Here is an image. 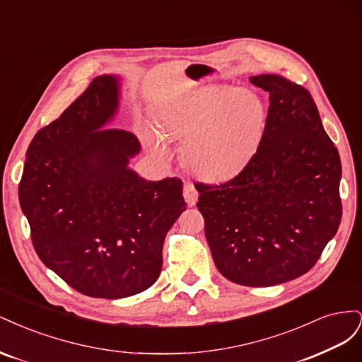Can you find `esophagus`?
I'll use <instances>...</instances> for the list:
<instances>
[{
	"label": "esophagus",
	"mask_w": 362,
	"mask_h": 362,
	"mask_svg": "<svg viewBox=\"0 0 362 362\" xmlns=\"http://www.w3.org/2000/svg\"><path fill=\"white\" fill-rule=\"evenodd\" d=\"M184 199L189 206H193L196 201H198V190L194 189V185L192 182L184 184Z\"/></svg>",
	"instance_id": "34e87169"
}]
</instances>
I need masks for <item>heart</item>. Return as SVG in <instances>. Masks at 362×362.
I'll list each match as a JSON object with an SVG mask.
<instances>
[{
  "label": "heart",
  "instance_id": "obj_1",
  "mask_svg": "<svg viewBox=\"0 0 362 362\" xmlns=\"http://www.w3.org/2000/svg\"><path fill=\"white\" fill-rule=\"evenodd\" d=\"M259 98L237 87L221 86L198 103L161 119L163 133L184 140L182 161L205 180H225L242 170L257 152L266 128ZM161 148L160 140H154Z\"/></svg>",
  "mask_w": 362,
  "mask_h": 362
}]
</instances>
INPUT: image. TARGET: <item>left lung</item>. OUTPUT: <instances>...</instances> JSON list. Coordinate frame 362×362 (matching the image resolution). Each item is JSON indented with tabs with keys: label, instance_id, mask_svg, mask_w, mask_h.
Returning <instances> with one entry per match:
<instances>
[{
	"label": "left lung",
	"instance_id": "8db88e82",
	"mask_svg": "<svg viewBox=\"0 0 362 362\" xmlns=\"http://www.w3.org/2000/svg\"><path fill=\"white\" fill-rule=\"evenodd\" d=\"M269 93L261 144L234 178L194 182L214 264L240 286L305 275L337 234L341 161L311 93L278 74L252 76Z\"/></svg>",
	"mask_w": 362,
	"mask_h": 362
}]
</instances>
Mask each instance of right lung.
<instances>
[{"mask_svg":"<svg viewBox=\"0 0 362 362\" xmlns=\"http://www.w3.org/2000/svg\"><path fill=\"white\" fill-rule=\"evenodd\" d=\"M117 78L101 75L27 149L19 204L43 264L90 298L145 291L161 272L166 233L185 210L177 177L146 181L127 168L140 151L125 129L104 128Z\"/></svg>","mask_w":362,"mask_h":362,"instance_id":"add662e5","label":"right lung"}]
</instances>
